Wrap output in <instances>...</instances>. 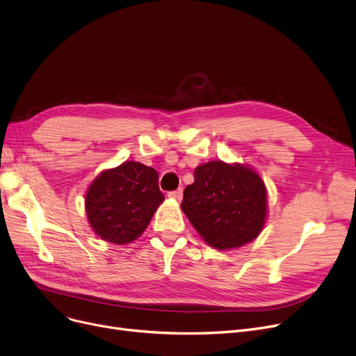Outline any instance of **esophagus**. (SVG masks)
Listing matches in <instances>:
<instances>
[{
    "label": "esophagus",
    "mask_w": 356,
    "mask_h": 356,
    "mask_svg": "<svg viewBox=\"0 0 356 356\" xmlns=\"http://www.w3.org/2000/svg\"><path fill=\"white\" fill-rule=\"evenodd\" d=\"M168 197H170V199H175V200H177V202H180L181 197H183V191H181V189H177V191H175V192H170V193H168Z\"/></svg>",
    "instance_id": "34e87169"
}]
</instances>
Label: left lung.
Masks as SVG:
<instances>
[{
    "label": "left lung",
    "mask_w": 356,
    "mask_h": 356,
    "mask_svg": "<svg viewBox=\"0 0 356 356\" xmlns=\"http://www.w3.org/2000/svg\"><path fill=\"white\" fill-rule=\"evenodd\" d=\"M181 211L213 249H237L265 228L268 191L250 165L212 160L195 168V181L184 189Z\"/></svg>",
    "instance_id": "obj_1"
}]
</instances>
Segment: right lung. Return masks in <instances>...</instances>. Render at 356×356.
<instances>
[{
    "label": "right lung",
    "instance_id": "1",
    "mask_svg": "<svg viewBox=\"0 0 356 356\" xmlns=\"http://www.w3.org/2000/svg\"><path fill=\"white\" fill-rule=\"evenodd\" d=\"M84 199L87 221L96 236L128 244L144 233L164 195L156 170L131 160L100 172Z\"/></svg>",
    "mask_w": 356,
    "mask_h": 356
}]
</instances>
